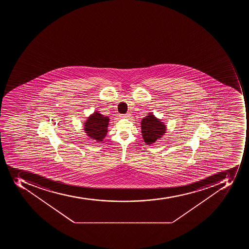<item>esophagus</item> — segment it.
<instances>
[{
    "mask_svg": "<svg viewBox=\"0 0 249 249\" xmlns=\"http://www.w3.org/2000/svg\"><path fill=\"white\" fill-rule=\"evenodd\" d=\"M122 118H127L129 117V114H122Z\"/></svg>",
    "mask_w": 249,
    "mask_h": 249,
    "instance_id": "34e87169",
    "label": "esophagus"
}]
</instances>
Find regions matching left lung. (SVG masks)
<instances>
[{
  "label": "left lung",
  "mask_w": 249,
  "mask_h": 249,
  "mask_svg": "<svg viewBox=\"0 0 249 249\" xmlns=\"http://www.w3.org/2000/svg\"><path fill=\"white\" fill-rule=\"evenodd\" d=\"M166 125L153 114H148L141 122L143 140L147 145H151L166 133Z\"/></svg>",
  "instance_id": "obj_1"
}]
</instances>
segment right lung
Instances as JSON below:
<instances>
[{
    "instance_id": "right-lung-1",
    "label": "right lung",
    "mask_w": 249,
    "mask_h": 249,
    "mask_svg": "<svg viewBox=\"0 0 249 249\" xmlns=\"http://www.w3.org/2000/svg\"><path fill=\"white\" fill-rule=\"evenodd\" d=\"M109 118L100 114L99 111L89 116L87 122L85 123L84 130L89 137L95 139L96 141L101 142L107 133Z\"/></svg>"
}]
</instances>
